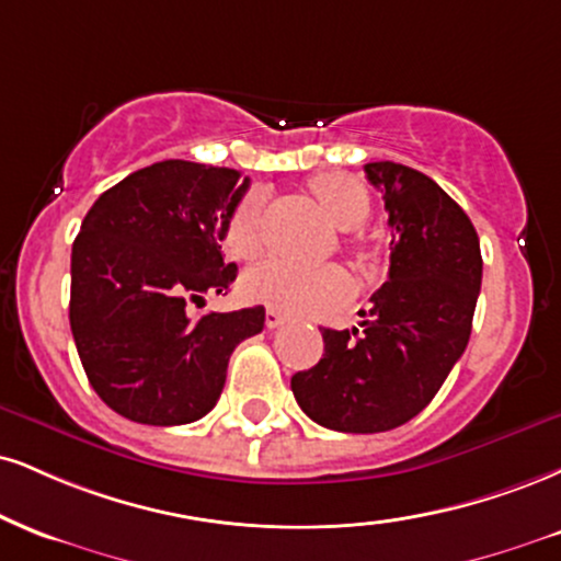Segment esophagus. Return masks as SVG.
<instances>
[{
    "instance_id": "esophagus-1",
    "label": "esophagus",
    "mask_w": 561,
    "mask_h": 561,
    "mask_svg": "<svg viewBox=\"0 0 561 561\" xmlns=\"http://www.w3.org/2000/svg\"><path fill=\"white\" fill-rule=\"evenodd\" d=\"M282 323H285V316H282L276 308H266V327L268 329H279Z\"/></svg>"
}]
</instances>
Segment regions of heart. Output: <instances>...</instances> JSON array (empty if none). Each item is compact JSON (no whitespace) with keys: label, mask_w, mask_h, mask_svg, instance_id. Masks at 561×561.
I'll use <instances>...</instances> for the list:
<instances>
[{"label":"heart","mask_w":561,"mask_h":561,"mask_svg":"<svg viewBox=\"0 0 561 561\" xmlns=\"http://www.w3.org/2000/svg\"><path fill=\"white\" fill-rule=\"evenodd\" d=\"M310 193L316 195L323 211L340 229H355L368 219L370 198L363 182L342 172H321L310 180ZM225 248L234 259L248 261L263 251V195L248 193L234 206L225 227ZM242 293L268 308L285 313L313 316L334 310L353 298V279L342 266L321 263H295L274 259L255 266L242 279Z\"/></svg>","instance_id":"heart-1"}]
</instances>
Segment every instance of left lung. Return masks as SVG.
Listing matches in <instances>:
<instances>
[{
  "instance_id": "8db88e82",
  "label": "left lung",
  "mask_w": 561,
  "mask_h": 561,
  "mask_svg": "<svg viewBox=\"0 0 561 561\" xmlns=\"http://www.w3.org/2000/svg\"><path fill=\"white\" fill-rule=\"evenodd\" d=\"M389 214V276L360 310V332L321 329L323 357L293 376L310 421L345 434L391 431L421 413L473 329L483 259L468 214L428 174L370 161Z\"/></svg>"
}]
</instances>
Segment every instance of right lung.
Instances as JSON below:
<instances>
[{"mask_svg": "<svg viewBox=\"0 0 561 561\" xmlns=\"http://www.w3.org/2000/svg\"><path fill=\"white\" fill-rule=\"evenodd\" d=\"M251 180L167 159L99 195L72 242L70 329L88 381L114 413L148 426L204 417L232 350L263 329V306L187 316L238 276L221 240Z\"/></svg>", "mask_w": 561, "mask_h": 561, "instance_id": "1", "label": "right lung"}]
</instances>
